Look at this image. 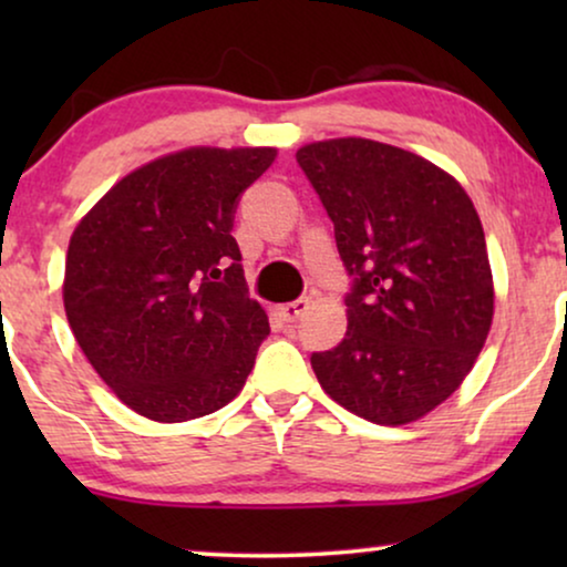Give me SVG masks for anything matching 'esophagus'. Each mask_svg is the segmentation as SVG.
Instances as JSON below:
<instances>
[{"label": "esophagus", "instance_id": "34e87169", "mask_svg": "<svg viewBox=\"0 0 567 567\" xmlns=\"http://www.w3.org/2000/svg\"><path fill=\"white\" fill-rule=\"evenodd\" d=\"M309 309V297H299V299H293V301H289V305H281V309H278V312H281V317L286 322H297L301 315H305Z\"/></svg>", "mask_w": 567, "mask_h": 567}]
</instances>
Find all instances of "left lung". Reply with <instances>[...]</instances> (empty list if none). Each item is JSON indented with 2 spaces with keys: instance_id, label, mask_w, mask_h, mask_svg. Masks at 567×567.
Listing matches in <instances>:
<instances>
[{
  "instance_id": "8db88e82",
  "label": "left lung",
  "mask_w": 567,
  "mask_h": 567,
  "mask_svg": "<svg viewBox=\"0 0 567 567\" xmlns=\"http://www.w3.org/2000/svg\"><path fill=\"white\" fill-rule=\"evenodd\" d=\"M297 162L351 278L346 338L312 353L315 374L353 415L417 421L470 374L493 322L475 206L444 169L371 138L307 144Z\"/></svg>"
}]
</instances>
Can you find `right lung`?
Segmentation results:
<instances>
[{
	"label": "right lung",
	"mask_w": 567,
	"mask_h": 567,
	"mask_svg": "<svg viewBox=\"0 0 567 567\" xmlns=\"http://www.w3.org/2000/svg\"><path fill=\"white\" fill-rule=\"evenodd\" d=\"M276 150L196 146L115 183L76 224L66 320L92 369L138 415L181 423L235 400L268 338L231 237Z\"/></svg>",
	"instance_id": "right-lung-1"
}]
</instances>
